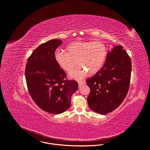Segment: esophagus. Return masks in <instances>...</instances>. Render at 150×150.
Here are the masks:
<instances>
[{"mask_svg":"<svg viewBox=\"0 0 150 150\" xmlns=\"http://www.w3.org/2000/svg\"><path fill=\"white\" fill-rule=\"evenodd\" d=\"M85 82H83V81H79L78 82V86H79V87H81L82 85H83V84H85Z\"/></svg>","mask_w":150,"mask_h":150,"instance_id":"1","label":"esophagus"}]
</instances>
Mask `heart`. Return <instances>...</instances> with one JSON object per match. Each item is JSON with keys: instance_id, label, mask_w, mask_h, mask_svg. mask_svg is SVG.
Segmentation results:
<instances>
[{"instance_id": "obj_1", "label": "heart", "mask_w": 150, "mask_h": 150, "mask_svg": "<svg viewBox=\"0 0 150 150\" xmlns=\"http://www.w3.org/2000/svg\"><path fill=\"white\" fill-rule=\"evenodd\" d=\"M67 52L56 51L54 59L64 71L71 72L76 65L78 67L69 74L70 77L80 79L86 73L93 75L98 72L105 62L108 50L100 41H75L66 47Z\"/></svg>"}]
</instances>
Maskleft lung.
Instances as JSON below:
<instances>
[{
    "mask_svg": "<svg viewBox=\"0 0 150 150\" xmlns=\"http://www.w3.org/2000/svg\"><path fill=\"white\" fill-rule=\"evenodd\" d=\"M131 60L120 45L107 54L103 68L86 80L90 88V108L100 115L113 112L121 104L129 88Z\"/></svg>",
    "mask_w": 150,
    "mask_h": 150,
    "instance_id": "obj_1",
    "label": "left lung"
}]
</instances>
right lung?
Listing matches in <instances>:
<instances>
[{
  "instance_id": "1",
  "label": "right lung",
  "mask_w": 150,
  "mask_h": 150,
  "mask_svg": "<svg viewBox=\"0 0 150 150\" xmlns=\"http://www.w3.org/2000/svg\"><path fill=\"white\" fill-rule=\"evenodd\" d=\"M61 40H51L40 45L27 60L25 79L28 92L40 109L57 115L71 106L72 95L78 83L67 79V75L54 59L56 49Z\"/></svg>"
}]
</instances>
